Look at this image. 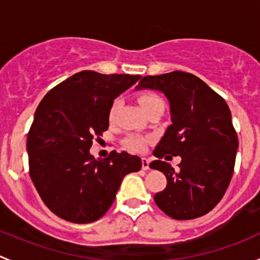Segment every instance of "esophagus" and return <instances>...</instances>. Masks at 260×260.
<instances>
[{"label": "esophagus", "mask_w": 260, "mask_h": 260, "mask_svg": "<svg viewBox=\"0 0 260 260\" xmlns=\"http://www.w3.org/2000/svg\"><path fill=\"white\" fill-rule=\"evenodd\" d=\"M142 170L143 171L149 170V161L147 158H142Z\"/></svg>", "instance_id": "34e87169"}]
</instances>
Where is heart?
I'll return each mask as SVG.
<instances>
[{
  "label": "heart",
  "instance_id": "heart-1",
  "mask_svg": "<svg viewBox=\"0 0 260 260\" xmlns=\"http://www.w3.org/2000/svg\"><path fill=\"white\" fill-rule=\"evenodd\" d=\"M161 99L158 98L157 95H154V94H149V93H146V94H142V95L138 98V102H140L141 107H142V109H146L147 107L152 106V104L157 103V102H159ZM118 103L119 102L115 101L113 104H112V108H111V112H109V118L111 119H113L114 114H115V111H117V107H118ZM124 146L127 147V148H129L131 151H136V152H141L143 151V149L146 148V141L145 138L140 137V136L137 135H132L129 136V137L127 138V140L124 141Z\"/></svg>",
  "mask_w": 260,
  "mask_h": 260
}]
</instances>
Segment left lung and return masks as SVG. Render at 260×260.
<instances>
[{
    "label": "left lung",
    "mask_w": 260,
    "mask_h": 260,
    "mask_svg": "<svg viewBox=\"0 0 260 260\" xmlns=\"http://www.w3.org/2000/svg\"><path fill=\"white\" fill-rule=\"evenodd\" d=\"M165 94L171 125L154 148L149 167L164 172L167 186L154 195L159 209L176 220L208 214L224 196L234 171L238 136L226 102L190 73L172 72L141 79L136 90ZM180 155V170L159 159Z\"/></svg>",
    "instance_id": "obj_1"
}]
</instances>
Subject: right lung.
<instances>
[{"instance_id":"obj_1","label":"right lung","mask_w":260,"mask_h":260,"mask_svg":"<svg viewBox=\"0 0 260 260\" xmlns=\"http://www.w3.org/2000/svg\"><path fill=\"white\" fill-rule=\"evenodd\" d=\"M141 75L84 70L46 94L27 136L30 176L46 206L75 224L93 222L113 204L125 175L142 159L113 151L104 159L90 154L91 141L108 129L114 99Z\"/></svg>"}]
</instances>
